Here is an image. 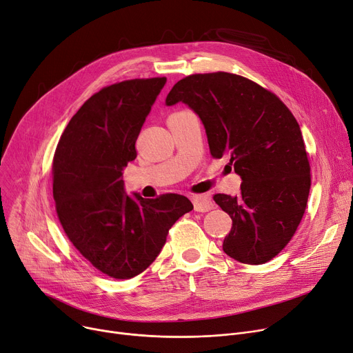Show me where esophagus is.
Returning <instances> with one entry per match:
<instances>
[{"label":"esophagus","mask_w":353,"mask_h":353,"mask_svg":"<svg viewBox=\"0 0 353 353\" xmlns=\"http://www.w3.org/2000/svg\"><path fill=\"white\" fill-rule=\"evenodd\" d=\"M191 201L196 212H208L214 208V202L210 195H192Z\"/></svg>","instance_id":"esophagus-1"}]
</instances>
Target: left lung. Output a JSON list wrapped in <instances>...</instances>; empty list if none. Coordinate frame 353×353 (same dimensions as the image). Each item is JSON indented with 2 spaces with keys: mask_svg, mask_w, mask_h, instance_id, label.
<instances>
[{
  "mask_svg": "<svg viewBox=\"0 0 353 353\" xmlns=\"http://www.w3.org/2000/svg\"><path fill=\"white\" fill-rule=\"evenodd\" d=\"M178 102L202 121L212 157H230L242 179L238 196L214 195L232 219L223 252L250 265L271 261L294 236L310 190L299 123L276 95L228 72L178 81L165 103Z\"/></svg>",
  "mask_w": 353,
  "mask_h": 353,
  "instance_id": "1",
  "label": "left lung"
}]
</instances>
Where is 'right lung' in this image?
Returning a JSON list of instances; mask_svg holds the SVG:
<instances>
[{
	"instance_id": "add662e5",
	"label": "right lung",
	"mask_w": 353,
	"mask_h": 353,
	"mask_svg": "<svg viewBox=\"0 0 353 353\" xmlns=\"http://www.w3.org/2000/svg\"><path fill=\"white\" fill-rule=\"evenodd\" d=\"M167 78L130 79L102 88L71 118L57 145L52 194L72 245L115 279L143 272L159 255L170 228L194 205L167 194L145 199L125 192L122 171Z\"/></svg>"
}]
</instances>
